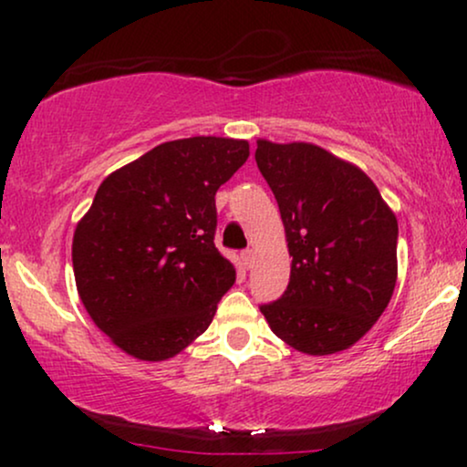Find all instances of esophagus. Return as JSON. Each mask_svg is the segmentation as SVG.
<instances>
[{
    "label": "esophagus",
    "mask_w": 467,
    "mask_h": 467,
    "mask_svg": "<svg viewBox=\"0 0 467 467\" xmlns=\"http://www.w3.org/2000/svg\"><path fill=\"white\" fill-rule=\"evenodd\" d=\"M240 259H242V265H244L246 270H251L253 264H254V251H253V248H246V251H242Z\"/></svg>",
    "instance_id": "obj_1"
}]
</instances>
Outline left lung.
Instances as JSON below:
<instances>
[{
	"label": "left lung",
	"mask_w": 467,
	"mask_h": 467,
	"mask_svg": "<svg viewBox=\"0 0 467 467\" xmlns=\"http://www.w3.org/2000/svg\"><path fill=\"white\" fill-rule=\"evenodd\" d=\"M254 161L280 208L291 278L261 306L299 353L334 355L372 329L398 280V219L366 171L310 142L257 140Z\"/></svg>",
	"instance_id": "obj_1"
}]
</instances>
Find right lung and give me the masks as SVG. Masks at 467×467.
Here are the masks:
<instances>
[{
  "instance_id": "1",
  "label": "right lung",
  "mask_w": 467,
  "mask_h": 467,
  "mask_svg": "<svg viewBox=\"0 0 467 467\" xmlns=\"http://www.w3.org/2000/svg\"><path fill=\"white\" fill-rule=\"evenodd\" d=\"M248 155L246 140H171L99 184L74 232V278L88 317L127 355L165 361L213 323L235 283L214 246V195Z\"/></svg>"
}]
</instances>
